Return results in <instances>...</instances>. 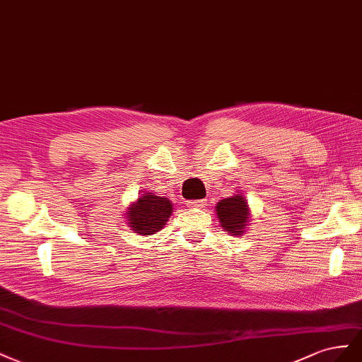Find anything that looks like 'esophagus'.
Wrapping results in <instances>:
<instances>
[{
    "label": "esophagus",
    "instance_id": "1",
    "mask_svg": "<svg viewBox=\"0 0 362 362\" xmlns=\"http://www.w3.org/2000/svg\"><path fill=\"white\" fill-rule=\"evenodd\" d=\"M191 209H202L203 206L206 204V200H189L187 203Z\"/></svg>",
    "mask_w": 362,
    "mask_h": 362
}]
</instances>
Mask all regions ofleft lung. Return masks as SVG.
<instances>
[{
  "instance_id": "obj_1",
  "label": "left lung",
  "mask_w": 362,
  "mask_h": 362,
  "mask_svg": "<svg viewBox=\"0 0 362 362\" xmlns=\"http://www.w3.org/2000/svg\"><path fill=\"white\" fill-rule=\"evenodd\" d=\"M216 218H218L224 232L232 236H241L250 224L252 212L243 194H233L223 199L215 206Z\"/></svg>"
}]
</instances>
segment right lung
<instances>
[{
    "label": "right lung",
    "mask_w": 362,
    "mask_h": 362,
    "mask_svg": "<svg viewBox=\"0 0 362 362\" xmlns=\"http://www.w3.org/2000/svg\"><path fill=\"white\" fill-rule=\"evenodd\" d=\"M171 214L173 203L170 199L144 191L126 209V220L133 232L147 236L163 229Z\"/></svg>",
    "instance_id": "right-lung-1"
}]
</instances>
